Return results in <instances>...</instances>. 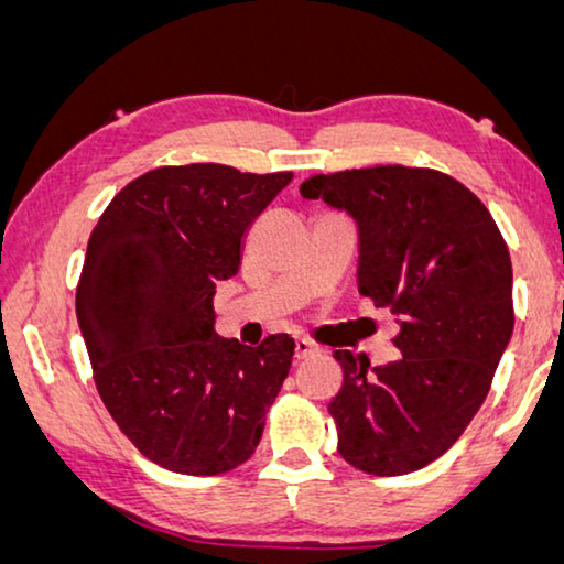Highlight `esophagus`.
I'll list each match as a JSON object with an SVG mask.
<instances>
[{"mask_svg":"<svg viewBox=\"0 0 564 564\" xmlns=\"http://www.w3.org/2000/svg\"><path fill=\"white\" fill-rule=\"evenodd\" d=\"M315 351H318V349H315V346L307 341V338H297V341H295V359H307V357H313Z\"/></svg>","mask_w":564,"mask_h":564,"instance_id":"esophagus-1","label":"esophagus"}]
</instances>
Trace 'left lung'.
I'll return each mask as SVG.
<instances>
[{"label": "left lung", "mask_w": 564, "mask_h": 564, "mask_svg": "<svg viewBox=\"0 0 564 564\" xmlns=\"http://www.w3.org/2000/svg\"><path fill=\"white\" fill-rule=\"evenodd\" d=\"M300 195L349 215L357 282L398 318L400 351L369 365L336 351L344 384L328 403L338 454L392 477L442 457L488 398L513 334L508 246L480 199L434 169L372 166L318 174Z\"/></svg>", "instance_id": "left-lung-1"}]
</instances>
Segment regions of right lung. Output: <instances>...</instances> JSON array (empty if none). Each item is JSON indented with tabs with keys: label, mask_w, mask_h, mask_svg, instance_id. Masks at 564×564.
I'll return each mask as SVG.
<instances>
[{
	"label": "right lung",
	"mask_w": 564,
	"mask_h": 564,
	"mask_svg": "<svg viewBox=\"0 0 564 564\" xmlns=\"http://www.w3.org/2000/svg\"><path fill=\"white\" fill-rule=\"evenodd\" d=\"M292 172L161 166L122 187L91 230L76 318L99 398L159 467L220 475L251 457L295 341L215 330V284L238 274L253 220Z\"/></svg>",
	"instance_id": "1"
}]
</instances>
